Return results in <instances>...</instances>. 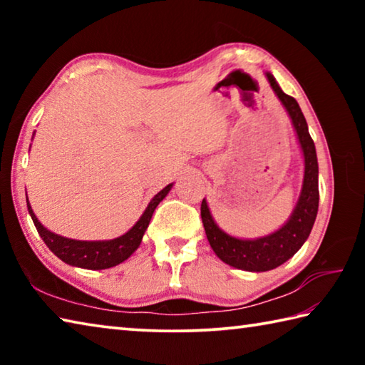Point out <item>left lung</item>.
<instances>
[{"mask_svg":"<svg viewBox=\"0 0 365 365\" xmlns=\"http://www.w3.org/2000/svg\"><path fill=\"white\" fill-rule=\"evenodd\" d=\"M274 93L292 119L296 138L304 158V178L301 193L292 215L279 230L255 240H243L225 233L212 219L207 201L201 202V219L207 242L220 261L246 272H265L279 267L293 257L309 237L319 209V164L314 141L307 130V122L294 98L283 93L270 72H265Z\"/></svg>","mask_w":365,"mask_h":365,"instance_id":"obj_1","label":"left lung"}]
</instances>
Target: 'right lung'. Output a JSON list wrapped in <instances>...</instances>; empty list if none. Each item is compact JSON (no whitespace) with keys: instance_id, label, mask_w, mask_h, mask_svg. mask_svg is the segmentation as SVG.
Returning <instances> with one entry per match:
<instances>
[{"instance_id":"1","label":"right lung","mask_w":365,"mask_h":365,"mask_svg":"<svg viewBox=\"0 0 365 365\" xmlns=\"http://www.w3.org/2000/svg\"><path fill=\"white\" fill-rule=\"evenodd\" d=\"M172 185L174 183H169L168 187L160 190L158 195H154V197L145 209V212L141 214V217L138 219L137 224H135L127 233H123L114 240L83 242V240L66 238V237H61V235L49 232L48 228L43 227L41 222L36 219V215L34 212L32 206H30L29 197L26 193L27 209H29L30 217H32L34 224L36 227V232L40 233L41 240L45 242L48 248L51 250V252H54V255L61 259V261H64L69 265H73V267L101 270V269L114 267V265L123 262L138 250L141 238H143L146 228L150 225L154 209H156L159 202L168 196Z\"/></svg>"}]
</instances>
